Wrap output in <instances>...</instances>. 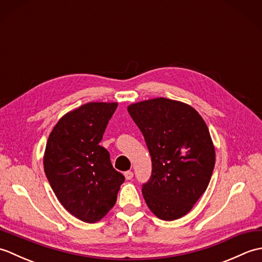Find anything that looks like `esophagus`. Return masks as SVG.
I'll list each match as a JSON object with an SVG mask.
<instances>
[{
	"mask_svg": "<svg viewBox=\"0 0 262 262\" xmlns=\"http://www.w3.org/2000/svg\"><path fill=\"white\" fill-rule=\"evenodd\" d=\"M124 176L126 178V180H130V179H133V177H134V173H133L132 171H126Z\"/></svg>",
	"mask_w": 262,
	"mask_h": 262,
	"instance_id": "34e87169",
	"label": "esophagus"
}]
</instances>
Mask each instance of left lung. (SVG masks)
I'll list each match as a JSON object with an SVG mask.
<instances>
[{
  "instance_id": "obj_1",
  "label": "left lung",
  "mask_w": 262,
  "mask_h": 262,
  "mask_svg": "<svg viewBox=\"0 0 262 262\" xmlns=\"http://www.w3.org/2000/svg\"><path fill=\"white\" fill-rule=\"evenodd\" d=\"M152 159V174L142 188L152 213L174 221L191 210L206 191L215 165L208 127L191 105L155 98L128 105Z\"/></svg>"
}]
</instances>
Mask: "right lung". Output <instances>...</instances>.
<instances>
[{"label": "right lung", "mask_w": 262, "mask_h": 262, "mask_svg": "<svg viewBox=\"0 0 262 262\" xmlns=\"http://www.w3.org/2000/svg\"><path fill=\"white\" fill-rule=\"evenodd\" d=\"M117 102H89L64 115L51 133L43 169L64 208L85 223H96L114 207L125 177L100 146Z\"/></svg>", "instance_id": "obj_1"}]
</instances>
